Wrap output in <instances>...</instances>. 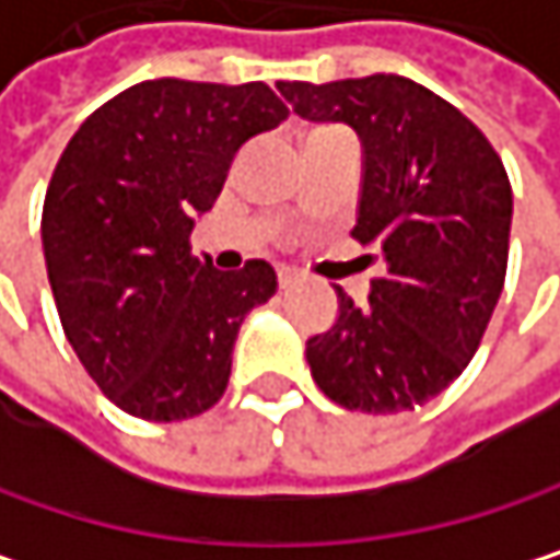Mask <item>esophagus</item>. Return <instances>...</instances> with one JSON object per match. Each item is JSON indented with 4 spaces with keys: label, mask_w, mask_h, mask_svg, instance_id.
I'll return each mask as SVG.
<instances>
[{
    "label": "esophagus",
    "mask_w": 560,
    "mask_h": 560,
    "mask_svg": "<svg viewBox=\"0 0 560 560\" xmlns=\"http://www.w3.org/2000/svg\"><path fill=\"white\" fill-rule=\"evenodd\" d=\"M295 271L292 268H278V289H292L295 285Z\"/></svg>",
    "instance_id": "34e87169"
}]
</instances>
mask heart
Wrapping results in <instances>:
<instances>
[{"label":"heart","instance_id":"heart-1","mask_svg":"<svg viewBox=\"0 0 560 560\" xmlns=\"http://www.w3.org/2000/svg\"><path fill=\"white\" fill-rule=\"evenodd\" d=\"M318 130H328V127H318ZM318 130H312V133H318Z\"/></svg>","mask_w":560,"mask_h":560}]
</instances>
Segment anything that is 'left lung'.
Masks as SVG:
<instances>
[{"mask_svg":"<svg viewBox=\"0 0 560 560\" xmlns=\"http://www.w3.org/2000/svg\"><path fill=\"white\" fill-rule=\"evenodd\" d=\"M275 88L299 117L361 137L351 235L384 261L368 305L338 289L335 325L305 345L312 377L345 410L423 407L466 371L499 305L512 232L505 166L463 110L404 74Z\"/></svg>","mask_w":560,"mask_h":560,"instance_id":"obj_1","label":"left lung"}]
</instances>
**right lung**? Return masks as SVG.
<instances>
[{"mask_svg": "<svg viewBox=\"0 0 560 560\" xmlns=\"http://www.w3.org/2000/svg\"><path fill=\"white\" fill-rule=\"evenodd\" d=\"M289 117L268 84L140 81L68 140L42 209L58 318L94 384L170 423L225 394L238 325L278 282L261 258L219 271L189 248L252 137Z\"/></svg>", "mask_w": 560, "mask_h": 560, "instance_id": "add662e5", "label": "right lung"}]
</instances>
